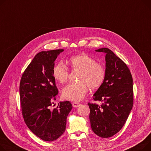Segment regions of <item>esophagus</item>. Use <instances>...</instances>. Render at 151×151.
Listing matches in <instances>:
<instances>
[{"label": "esophagus", "instance_id": "34e87169", "mask_svg": "<svg viewBox=\"0 0 151 151\" xmlns=\"http://www.w3.org/2000/svg\"><path fill=\"white\" fill-rule=\"evenodd\" d=\"M80 105H81V104L79 103H77V102H73V103H72V106L74 107H78Z\"/></svg>", "mask_w": 151, "mask_h": 151}]
</instances>
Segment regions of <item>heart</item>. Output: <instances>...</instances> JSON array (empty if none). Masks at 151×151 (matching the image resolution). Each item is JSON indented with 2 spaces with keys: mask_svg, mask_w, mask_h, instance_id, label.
I'll list each match as a JSON object with an SVG mask.
<instances>
[{
  "mask_svg": "<svg viewBox=\"0 0 151 151\" xmlns=\"http://www.w3.org/2000/svg\"><path fill=\"white\" fill-rule=\"evenodd\" d=\"M68 64L72 69L81 71L78 84H69L63 90V97L68 100L79 101L82 100L88 92L89 87L97 89L103 84L106 78V69L103 64L86 54L72 56ZM69 70L63 63L56 64L53 68V75L56 81L64 84L68 79Z\"/></svg>",
  "mask_w": 151,
  "mask_h": 151,
  "instance_id": "b5f03b06",
  "label": "heart"
}]
</instances>
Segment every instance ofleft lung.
Listing matches in <instances>:
<instances>
[{
  "instance_id": "1",
  "label": "left lung",
  "mask_w": 151,
  "mask_h": 151,
  "mask_svg": "<svg viewBox=\"0 0 151 151\" xmlns=\"http://www.w3.org/2000/svg\"><path fill=\"white\" fill-rule=\"evenodd\" d=\"M96 52L106 53V78L93 95L101 105L88 103L93 132L101 138L111 137L125 124L134 104L133 79L127 65L107 48Z\"/></svg>"
}]
</instances>
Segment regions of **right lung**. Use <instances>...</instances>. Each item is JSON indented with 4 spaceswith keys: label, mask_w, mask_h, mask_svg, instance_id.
<instances>
[{
    "label": "right lung",
    "mask_w": 151,
    "mask_h": 151,
    "mask_svg": "<svg viewBox=\"0 0 151 151\" xmlns=\"http://www.w3.org/2000/svg\"><path fill=\"white\" fill-rule=\"evenodd\" d=\"M63 49L38 53L22 74L19 86L24 122L29 130L45 142H53L65 132L72 105L60 102L50 109L58 90L53 75L55 61Z\"/></svg>",
    "instance_id": "right-lung-1"
}]
</instances>
